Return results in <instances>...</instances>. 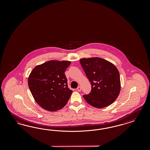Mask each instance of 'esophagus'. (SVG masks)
<instances>
[{
  "instance_id": "1",
  "label": "esophagus",
  "mask_w": 150,
  "mask_h": 150,
  "mask_svg": "<svg viewBox=\"0 0 150 150\" xmlns=\"http://www.w3.org/2000/svg\"><path fill=\"white\" fill-rule=\"evenodd\" d=\"M81 87L80 86H78L77 87V90L79 91V92H80V91H81Z\"/></svg>"
}]
</instances>
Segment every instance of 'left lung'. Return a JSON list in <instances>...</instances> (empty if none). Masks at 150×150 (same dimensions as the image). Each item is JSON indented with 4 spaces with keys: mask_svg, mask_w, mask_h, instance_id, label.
<instances>
[{
    "mask_svg": "<svg viewBox=\"0 0 150 150\" xmlns=\"http://www.w3.org/2000/svg\"><path fill=\"white\" fill-rule=\"evenodd\" d=\"M81 67L91 82V91L83 97L90 105L98 108L112 104L120 91V75L113 64L94 57L80 60Z\"/></svg>",
    "mask_w": 150,
    "mask_h": 150,
    "instance_id": "obj_1",
    "label": "left lung"
}]
</instances>
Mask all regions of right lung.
<instances>
[{"instance_id": "1", "label": "right lung", "mask_w": 150, "mask_h": 150, "mask_svg": "<svg viewBox=\"0 0 150 150\" xmlns=\"http://www.w3.org/2000/svg\"><path fill=\"white\" fill-rule=\"evenodd\" d=\"M70 61L50 60L37 65L28 78V85L37 104L54 112L67 105L73 91L68 86L65 71Z\"/></svg>"}]
</instances>
